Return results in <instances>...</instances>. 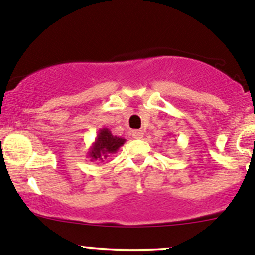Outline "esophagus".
I'll use <instances>...</instances> for the list:
<instances>
[{
  "label": "esophagus",
  "mask_w": 255,
  "mask_h": 255,
  "mask_svg": "<svg viewBox=\"0 0 255 255\" xmlns=\"http://www.w3.org/2000/svg\"><path fill=\"white\" fill-rule=\"evenodd\" d=\"M132 135H133V138H135V139H142L143 132L142 130H133Z\"/></svg>",
  "instance_id": "obj_1"
}]
</instances>
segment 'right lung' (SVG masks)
<instances>
[{"instance_id": "1", "label": "right lung", "mask_w": 255, "mask_h": 255, "mask_svg": "<svg viewBox=\"0 0 255 255\" xmlns=\"http://www.w3.org/2000/svg\"><path fill=\"white\" fill-rule=\"evenodd\" d=\"M125 138L113 135L108 128H101L95 142L88 149L87 155L91 162H95V160L105 162V159H107L110 155L117 153L118 149L125 144Z\"/></svg>"}]
</instances>
